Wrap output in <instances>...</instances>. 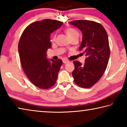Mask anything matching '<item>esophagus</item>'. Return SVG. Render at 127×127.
Returning a JSON list of instances; mask_svg holds the SVG:
<instances>
[{
  "instance_id": "obj_1",
  "label": "esophagus",
  "mask_w": 127,
  "mask_h": 127,
  "mask_svg": "<svg viewBox=\"0 0 127 127\" xmlns=\"http://www.w3.org/2000/svg\"><path fill=\"white\" fill-rule=\"evenodd\" d=\"M68 62H69V61H68V60H66V59H64V60H63V63H64V64H66V63H67Z\"/></svg>"
}]
</instances>
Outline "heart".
I'll return each mask as SVG.
<instances>
[{
	"instance_id": "1",
	"label": "heart",
	"mask_w": 127,
	"mask_h": 127,
	"mask_svg": "<svg viewBox=\"0 0 127 127\" xmlns=\"http://www.w3.org/2000/svg\"><path fill=\"white\" fill-rule=\"evenodd\" d=\"M65 32L69 37H71V36L75 35H78V33L77 30L74 29H72V28H68V29H66L65 30ZM55 38H56V35L54 34L53 36L52 40L54 41L55 40Z\"/></svg>"
}]
</instances>
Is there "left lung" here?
Returning <instances> with one entry per match:
<instances>
[{
	"label": "left lung",
	"mask_w": 127,
	"mask_h": 127,
	"mask_svg": "<svg viewBox=\"0 0 127 127\" xmlns=\"http://www.w3.org/2000/svg\"><path fill=\"white\" fill-rule=\"evenodd\" d=\"M69 23L82 32L79 50H83L87 56L84 64L73 62L72 76L78 86L90 88L99 80L106 69L110 56L108 36L104 27L95 21L76 20Z\"/></svg>",
	"instance_id": "obj_1"
}]
</instances>
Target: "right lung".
<instances>
[{"mask_svg": "<svg viewBox=\"0 0 127 127\" xmlns=\"http://www.w3.org/2000/svg\"><path fill=\"white\" fill-rule=\"evenodd\" d=\"M63 22L44 20L26 28L18 43V52L23 70L28 78L40 89H48L55 84L63 62L46 58L51 48L50 33L61 27Z\"/></svg>", "mask_w": 127, "mask_h": 127, "instance_id": "right-lung-1", "label": "right lung"}]
</instances>
